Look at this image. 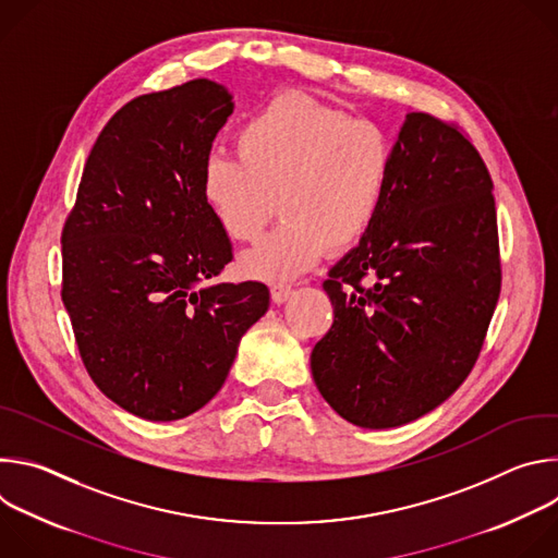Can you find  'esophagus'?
<instances>
[{
    "label": "esophagus",
    "instance_id": "1",
    "mask_svg": "<svg viewBox=\"0 0 558 558\" xmlns=\"http://www.w3.org/2000/svg\"><path fill=\"white\" fill-rule=\"evenodd\" d=\"M291 293H293V287L287 284V282H276V284H271V298H274V302H278V304H282L284 300H289Z\"/></svg>",
    "mask_w": 558,
    "mask_h": 558
}]
</instances>
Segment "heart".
Instances as JSON below:
<instances>
[{
    "instance_id": "b5f03b06",
    "label": "heart",
    "mask_w": 558,
    "mask_h": 558,
    "mask_svg": "<svg viewBox=\"0 0 558 558\" xmlns=\"http://www.w3.org/2000/svg\"><path fill=\"white\" fill-rule=\"evenodd\" d=\"M395 166L390 134L300 93L271 99L235 132L233 151H211L203 201L218 227L254 243L276 214L282 222L243 256L245 274L289 280L327 247L360 243L377 222Z\"/></svg>"
}]
</instances>
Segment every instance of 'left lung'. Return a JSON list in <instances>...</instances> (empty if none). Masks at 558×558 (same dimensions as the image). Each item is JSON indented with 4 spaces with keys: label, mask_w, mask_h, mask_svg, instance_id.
<instances>
[{
    "label": "left lung",
    "mask_w": 558,
    "mask_h": 558,
    "mask_svg": "<svg viewBox=\"0 0 558 558\" xmlns=\"http://www.w3.org/2000/svg\"><path fill=\"white\" fill-rule=\"evenodd\" d=\"M333 325L311 373L362 428H395L461 386L501 291L493 179L454 125L411 112L395 141L381 214L325 280Z\"/></svg>",
    "instance_id": "left-lung-1"
}]
</instances>
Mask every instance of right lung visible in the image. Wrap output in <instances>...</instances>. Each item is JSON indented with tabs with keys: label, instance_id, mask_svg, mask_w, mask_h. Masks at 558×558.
Masks as SVG:
<instances>
[{
	"label": "right lung",
	"instance_id": "right-lung-1",
	"mask_svg": "<svg viewBox=\"0 0 558 558\" xmlns=\"http://www.w3.org/2000/svg\"><path fill=\"white\" fill-rule=\"evenodd\" d=\"M233 112L209 78L141 95L101 130L61 231V300L99 390L174 422L220 390L241 338L269 308L263 282H220L233 258L201 194Z\"/></svg>",
	"mask_w": 558,
	"mask_h": 558
}]
</instances>
